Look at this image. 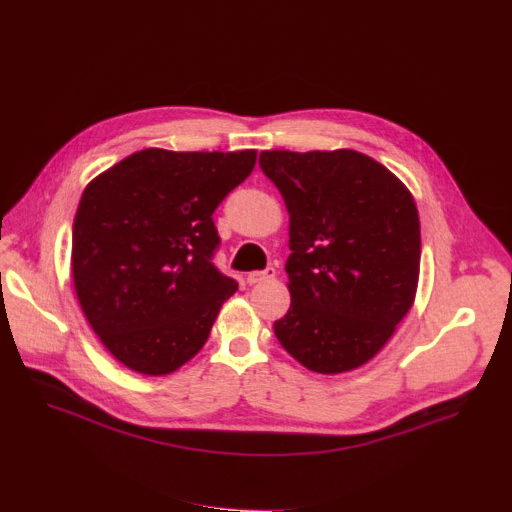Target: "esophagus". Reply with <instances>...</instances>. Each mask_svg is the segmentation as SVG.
Here are the masks:
<instances>
[{
	"mask_svg": "<svg viewBox=\"0 0 512 512\" xmlns=\"http://www.w3.org/2000/svg\"><path fill=\"white\" fill-rule=\"evenodd\" d=\"M274 278H276V269L274 267H267L263 271H251V274L247 276V282L253 286V284H261V282L274 280Z\"/></svg>",
	"mask_w": 512,
	"mask_h": 512,
	"instance_id": "1",
	"label": "esophagus"
}]
</instances>
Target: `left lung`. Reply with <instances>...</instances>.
<instances>
[{"label":"left lung","mask_w":512,"mask_h":512,"mask_svg":"<svg viewBox=\"0 0 512 512\" xmlns=\"http://www.w3.org/2000/svg\"><path fill=\"white\" fill-rule=\"evenodd\" d=\"M259 166L290 214V309L274 323L284 350L319 374L377 356L412 309L420 218L412 193L356 150H265Z\"/></svg>","instance_id":"obj_1"}]
</instances>
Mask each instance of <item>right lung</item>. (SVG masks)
Segmentation results:
<instances>
[{
    "mask_svg": "<svg viewBox=\"0 0 512 512\" xmlns=\"http://www.w3.org/2000/svg\"><path fill=\"white\" fill-rule=\"evenodd\" d=\"M257 152H133L92 179L72 236L82 311L127 368L162 377L189 362L238 284L212 257L214 210Z\"/></svg>",
    "mask_w": 512,
    "mask_h": 512,
    "instance_id": "right-lung-1",
    "label": "right lung"
}]
</instances>
